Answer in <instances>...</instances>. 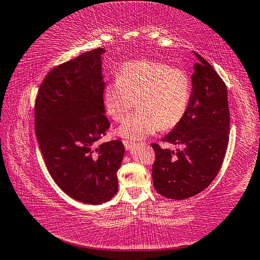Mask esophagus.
I'll use <instances>...</instances> for the list:
<instances>
[{"label": "esophagus", "mask_w": 260, "mask_h": 260, "mask_svg": "<svg viewBox=\"0 0 260 260\" xmlns=\"http://www.w3.org/2000/svg\"><path fill=\"white\" fill-rule=\"evenodd\" d=\"M122 143H124L126 150H132V148H133L134 144H135L134 142H132V141H127V140L122 141Z\"/></svg>", "instance_id": "esophagus-1"}]
</instances>
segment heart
Listing matches in <instances>:
<instances>
[{
    "mask_svg": "<svg viewBox=\"0 0 260 260\" xmlns=\"http://www.w3.org/2000/svg\"><path fill=\"white\" fill-rule=\"evenodd\" d=\"M191 92L190 77L184 70L159 61H132L118 69L115 82L103 87L102 103L106 114L118 121L136 101L138 111L117 132L122 138L141 140L160 128L175 127L186 114Z\"/></svg>",
    "mask_w": 260,
    "mask_h": 260,
    "instance_id": "b5f03b06",
    "label": "heart"
}]
</instances>
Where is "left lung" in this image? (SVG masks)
I'll list each match as a JSON object with an SVG mask.
<instances>
[{
  "label": "left lung",
  "mask_w": 260,
  "mask_h": 260,
  "mask_svg": "<svg viewBox=\"0 0 260 260\" xmlns=\"http://www.w3.org/2000/svg\"><path fill=\"white\" fill-rule=\"evenodd\" d=\"M190 103L183 119L164 142L183 145L172 151L152 143L155 161L152 178L162 197L183 200L197 196L214 181L229 144L228 88L208 61L196 52Z\"/></svg>",
  "instance_id": "8db88e82"
}]
</instances>
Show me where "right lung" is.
<instances>
[{
    "label": "right lung",
    "mask_w": 260,
    "mask_h": 260,
    "mask_svg": "<svg viewBox=\"0 0 260 260\" xmlns=\"http://www.w3.org/2000/svg\"><path fill=\"white\" fill-rule=\"evenodd\" d=\"M103 53L99 48L56 66L35 102L36 136L50 175L66 194L88 205L116 194L125 152L119 140L96 146L110 126L102 103Z\"/></svg>",
    "instance_id": "1"
}]
</instances>
